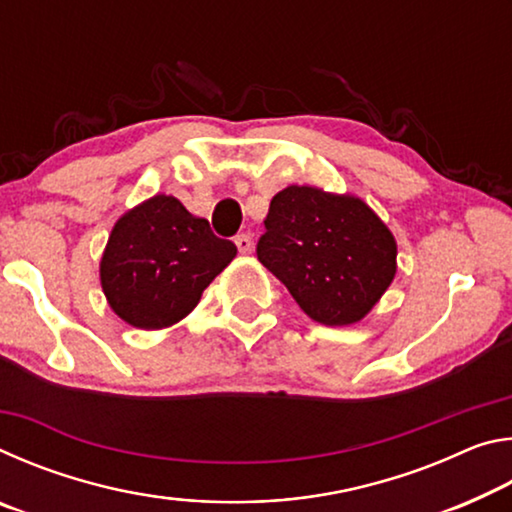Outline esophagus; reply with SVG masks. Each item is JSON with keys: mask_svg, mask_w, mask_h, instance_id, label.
Instances as JSON below:
<instances>
[{"mask_svg": "<svg viewBox=\"0 0 512 512\" xmlns=\"http://www.w3.org/2000/svg\"><path fill=\"white\" fill-rule=\"evenodd\" d=\"M235 244H237L241 255H250V253H253V237L246 235V232H244V235H237V237H235Z\"/></svg>", "mask_w": 512, "mask_h": 512, "instance_id": "obj_1", "label": "esophagus"}]
</instances>
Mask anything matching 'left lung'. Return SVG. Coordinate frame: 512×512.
Returning <instances> with one entry per match:
<instances>
[{"instance_id": "1", "label": "left lung", "mask_w": 512, "mask_h": 512, "mask_svg": "<svg viewBox=\"0 0 512 512\" xmlns=\"http://www.w3.org/2000/svg\"><path fill=\"white\" fill-rule=\"evenodd\" d=\"M257 259L327 327L366 318L397 273V241L354 194L289 185L268 207Z\"/></svg>"}]
</instances>
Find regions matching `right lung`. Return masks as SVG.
Returning <instances> with one entry per match:
<instances>
[{
	"label": "right lung",
	"mask_w": 512,
	"mask_h": 512,
	"mask_svg": "<svg viewBox=\"0 0 512 512\" xmlns=\"http://www.w3.org/2000/svg\"><path fill=\"white\" fill-rule=\"evenodd\" d=\"M237 255L176 196L155 194L112 225L99 262L110 309L137 329L176 325Z\"/></svg>",
	"instance_id": "obj_1"
}]
</instances>
